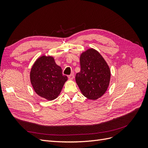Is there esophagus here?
<instances>
[{
	"label": "esophagus",
	"instance_id": "34e87169",
	"mask_svg": "<svg viewBox=\"0 0 148 148\" xmlns=\"http://www.w3.org/2000/svg\"><path fill=\"white\" fill-rule=\"evenodd\" d=\"M69 79H70V80H72V79H73V78H74V74L73 73H72V74H71V75H69Z\"/></svg>",
	"mask_w": 148,
	"mask_h": 148
}]
</instances>
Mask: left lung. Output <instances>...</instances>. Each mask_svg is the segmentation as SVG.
<instances>
[{
  "label": "left lung",
  "instance_id": "obj_1",
  "mask_svg": "<svg viewBox=\"0 0 148 148\" xmlns=\"http://www.w3.org/2000/svg\"><path fill=\"white\" fill-rule=\"evenodd\" d=\"M81 70L75 77L83 95L96 100L104 95L110 80V70L101 53L93 48L83 51L79 57Z\"/></svg>",
  "mask_w": 148,
  "mask_h": 148
}]
</instances>
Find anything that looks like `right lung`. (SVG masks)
I'll list each match as a JSON object with an SVG mask.
<instances>
[{"label":"right lung","mask_w":148,"mask_h":148,"mask_svg":"<svg viewBox=\"0 0 148 148\" xmlns=\"http://www.w3.org/2000/svg\"><path fill=\"white\" fill-rule=\"evenodd\" d=\"M29 78L35 92L47 101L56 99L68 80L66 76L62 75V68L56 64L53 57L45 55L36 60Z\"/></svg>","instance_id":"obj_1"}]
</instances>
